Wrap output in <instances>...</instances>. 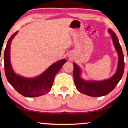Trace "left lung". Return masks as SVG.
Returning <instances> with one entry per match:
<instances>
[{"label": "left lung", "instance_id": "8db88e82", "mask_svg": "<svg viewBox=\"0 0 128 128\" xmlns=\"http://www.w3.org/2000/svg\"><path fill=\"white\" fill-rule=\"evenodd\" d=\"M108 31L111 34L114 45L118 55L117 70L116 73L111 78L101 81L84 80L81 78V69L76 64L73 63V78L77 90L82 93L91 97H101L110 93L118 84L124 74L125 63L122 48L115 33L110 28Z\"/></svg>", "mask_w": 128, "mask_h": 128}]
</instances>
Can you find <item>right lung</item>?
<instances>
[{"mask_svg": "<svg viewBox=\"0 0 128 128\" xmlns=\"http://www.w3.org/2000/svg\"><path fill=\"white\" fill-rule=\"evenodd\" d=\"M18 31L12 35L8 40L4 50V72L8 83L18 93L26 97H36L48 92L53 85L55 75L61 69L66 59H63L51 64L46 70L37 77L25 78L17 74L13 70L10 59V44Z\"/></svg>", "mask_w": 128, "mask_h": 128, "instance_id": "right-lung-1", "label": "right lung"}]
</instances>
